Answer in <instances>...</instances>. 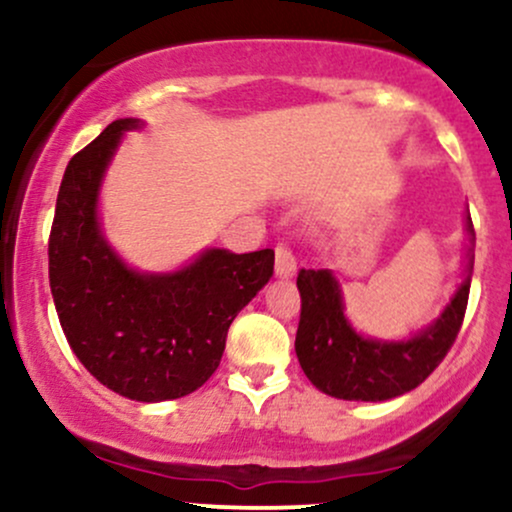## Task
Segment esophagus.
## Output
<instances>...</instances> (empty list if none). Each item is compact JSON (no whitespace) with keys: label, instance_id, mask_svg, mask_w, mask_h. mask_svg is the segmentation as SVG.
Returning <instances> with one entry per match:
<instances>
[{"label":"esophagus","instance_id":"1","mask_svg":"<svg viewBox=\"0 0 512 512\" xmlns=\"http://www.w3.org/2000/svg\"><path fill=\"white\" fill-rule=\"evenodd\" d=\"M274 255V274L279 276V279H291V276L296 274V260H293L291 250L286 248V245H279Z\"/></svg>","mask_w":512,"mask_h":512}]
</instances>
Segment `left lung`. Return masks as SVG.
<instances>
[{
    "label": "left lung",
    "instance_id": "1",
    "mask_svg": "<svg viewBox=\"0 0 512 512\" xmlns=\"http://www.w3.org/2000/svg\"><path fill=\"white\" fill-rule=\"evenodd\" d=\"M467 250L462 281L440 315L404 339L368 337L346 315L342 284L332 269H301V322L296 356L317 390L349 402H387L419 387L443 361L460 332L474 272V226L464 209Z\"/></svg>",
    "mask_w": 512,
    "mask_h": 512
}]
</instances>
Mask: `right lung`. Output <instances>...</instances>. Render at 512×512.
I'll return each mask as SVG.
<instances>
[{
  "label": "right lung",
  "instance_id": "add662e5",
  "mask_svg": "<svg viewBox=\"0 0 512 512\" xmlns=\"http://www.w3.org/2000/svg\"><path fill=\"white\" fill-rule=\"evenodd\" d=\"M139 117H120L69 161L50 233V289L69 346L108 390L137 402L195 392L219 368L240 310L272 279L274 250L204 248L173 272H142L103 231L105 173Z\"/></svg>",
  "mask_w": 512,
  "mask_h": 512
}]
</instances>
